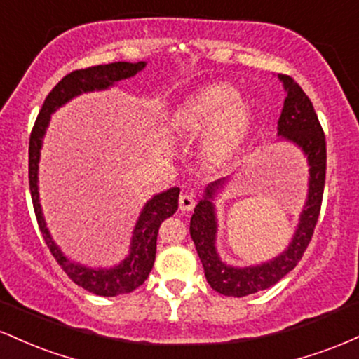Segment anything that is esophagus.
<instances>
[{
    "mask_svg": "<svg viewBox=\"0 0 359 359\" xmlns=\"http://www.w3.org/2000/svg\"><path fill=\"white\" fill-rule=\"evenodd\" d=\"M194 205H196V196H194L192 192H184V194H180V197H179V208H180V211H184V212L192 211Z\"/></svg>",
    "mask_w": 359,
    "mask_h": 359,
    "instance_id": "1",
    "label": "esophagus"
}]
</instances>
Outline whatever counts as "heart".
<instances>
[{
  "mask_svg": "<svg viewBox=\"0 0 359 359\" xmlns=\"http://www.w3.org/2000/svg\"><path fill=\"white\" fill-rule=\"evenodd\" d=\"M255 121L253 104L228 84H212L189 96L172 114V130L182 138L203 140L205 165H228L240 154Z\"/></svg>",
  "mask_w": 359,
  "mask_h": 359,
  "instance_id": "b5f03b06",
  "label": "heart"
}]
</instances>
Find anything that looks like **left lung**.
<instances>
[{
    "instance_id": "8db88e82",
    "label": "left lung",
    "mask_w": 359,
    "mask_h": 359,
    "mask_svg": "<svg viewBox=\"0 0 359 359\" xmlns=\"http://www.w3.org/2000/svg\"><path fill=\"white\" fill-rule=\"evenodd\" d=\"M283 82L287 97L283 101L282 114L278 118L280 140L294 143L309 162V192L307 201L300 212V219L294 238L287 250L278 257L262 265L231 266L219 258L216 250L217 219L214 208V196L226 184V179L216 180L205 187L204 197L194 209L191 217V238L196 245L197 255L204 266V275L214 290L228 297H245L265 290L282 280L288 271L297 266L304 251L312 240L314 228L319 219L325 182V137L323 126L307 94L290 76H278Z\"/></svg>"
}]
</instances>
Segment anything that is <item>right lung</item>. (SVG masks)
<instances>
[{
	"label": "right lung",
	"instance_id": "right-lung-1",
	"mask_svg": "<svg viewBox=\"0 0 359 359\" xmlns=\"http://www.w3.org/2000/svg\"><path fill=\"white\" fill-rule=\"evenodd\" d=\"M145 65L147 62H135V64H131V62H113V64L94 65V67L79 69V71L67 74L45 97L43 106L30 135L28 180H30V194L36 222H39L43 240L47 243L53 258L62 266V270L69 275V278L79 287L96 295H101V297H116L121 294H130L145 282L148 273L154 269L158 228L179 208L180 189L172 187L165 192L156 194L145 204V208L140 212L137 224H135L130 255L119 265L113 266V269H89V266L71 262L65 257L48 233L39 197L40 150H42L43 135L47 131L48 123H50V114L55 113L60 106H64L65 102H69L72 97L79 96L82 93L108 89L119 81L133 77L135 74L143 71Z\"/></svg>",
	"mask_w": 359,
	"mask_h": 359
}]
</instances>
